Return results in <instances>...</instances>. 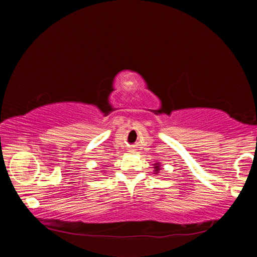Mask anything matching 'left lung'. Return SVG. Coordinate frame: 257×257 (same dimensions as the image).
I'll list each match as a JSON object with an SVG mask.
<instances>
[{"mask_svg":"<svg viewBox=\"0 0 257 257\" xmlns=\"http://www.w3.org/2000/svg\"><path fill=\"white\" fill-rule=\"evenodd\" d=\"M155 169H156V172H158V170H160V168H159V165H156V167H155Z\"/></svg>","mask_w":257,"mask_h":257,"instance_id":"obj_1","label":"left lung"}]
</instances>
